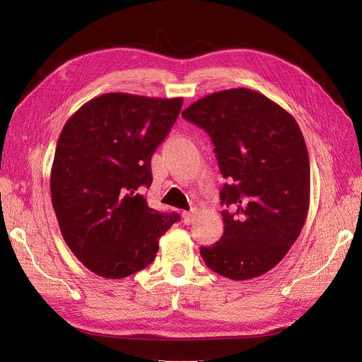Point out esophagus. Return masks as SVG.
Returning <instances> with one entry per match:
<instances>
[{
  "instance_id": "obj_1",
  "label": "esophagus",
  "mask_w": 362,
  "mask_h": 362,
  "mask_svg": "<svg viewBox=\"0 0 362 362\" xmlns=\"http://www.w3.org/2000/svg\"><path fill=\"white\" fill-rule=\"evenodd\" d=\"M195 218V211H188V212H183V221L185 224H191Z\"/></svg>"
}]
</instances>
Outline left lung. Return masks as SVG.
<instances>
[{
    "label": "left lung",
    "mask_w": 362,
    "mask_h": 362,
    "mask_svg": "<svg viewBox=\"0 0 362 362\" xmlns=\"http://www.w3.org/2000/svg\"><path fill=\"white\" fill-rule=\"evenodd\" d=\"M209 133L223 177L224 232L200 255L212 272L249 281L281 262L300 235L309 209L311 171L294 117L261 92L226 89L182 112Z\"/></svg>",
    "instance_id": "obj_1"
}]
</instances>
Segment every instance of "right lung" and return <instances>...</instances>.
Listing matches in <instances>:
<instances>
[{
    "label": "right lung",
    "mask_w": 362,
    "mask_h": 362,
    "mask_svg": "<svg viewBox=\"0 0 362 362\" xmlns=\"http://www.w3.org/2000/svg\"><path fill=\"white\" fill-rule=\"evenodd\" d=\"M183 98L109 92L85 103L57 141L49 189L62 236L89 272L122 279L153 262L177 214L148 208L151 156Z\"/></svg>",
    "instance_id": "obj_1"
}]
</instances>
